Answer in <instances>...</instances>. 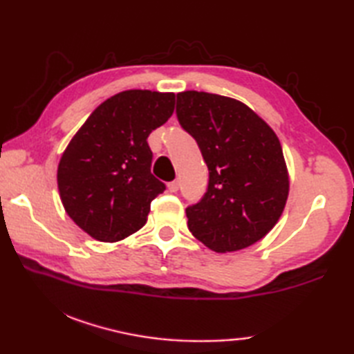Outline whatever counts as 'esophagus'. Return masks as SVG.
Instances as JSON below:
<instances>
[{
	"mask_svg": "<svg viewBox=\"0 0 354 354\" xmlns=\"http://www.w3.org/2000/svg\"><path fill=\"white\" fill-rule=\"evenodd\" d=\"M167 187H169V192L176 193L178 189H179V181H171V183L167 184Z\"/></svg>",
	"mask_w": 354,
	"mask_h": 354,
	"instance_id": "34e87169",
	"label": "esophagus"
}]
</instances>
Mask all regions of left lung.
I'll return each mask as SVG.
<instances>
[{
	"label": "left lung",
	"mask_w": 354,
	"mask_h": 354,
	"mask_svg": "<svg viewBox=\"0 0 354 354\" xmlns=\"http://www.w3.org/2000/svg\"><path fill=\"white\" fill-rule=\"evenodd\" d=\"M176 115L196 140L208 189L187 207L192 234L216 252L259 242L275 227L289 194L280 140L245 103L219 94L179 93Z\"/></svg>",
	"instance_id": "1"
}]
</instances>
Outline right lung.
<instances>
[{
    "label": "right lung",
    "mask_w": 354,
    "mask_h": 354,
    "mask_svg": "<svg viewBox=\"0 0 354 354\" xmlns=\"http://www.w3.org/2000/svg\"><path fill=\"white\" fill-rule=\"evenodd\" d=\"M173 109V93H118L94 109L66 146L59 194L66 214L95 240L114 243L145 227L150 202L165 190L150 171L147 137Z\"/></svg>",
    "instance_id": "right-lung-1"
}]
</instances>
